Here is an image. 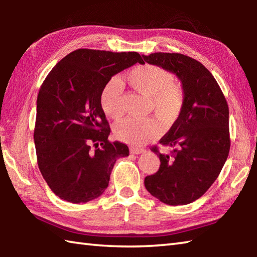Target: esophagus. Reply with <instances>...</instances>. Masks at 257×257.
I'll return each instance as SVG.
<instances>
[{
	"label": "esophagus",
	"mask_w": 257,
	"mask_h": 257,
	"mask_svg": "<svg viewBox=\"0 0 257 257\" xmlns=\"http://www.w3.org/2000/svg\"><path fill=\"white\" fill-rule=\"evenodd\" d=\"M145 152V150H143V149H136V147H132V149H130V153H133V154H142V153H144Z\"/></svg>",
	"instance_id": "34e87169"
}]
</instances>
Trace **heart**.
Masks as SVG:
<instances>
[{"label": "heart", "mask_w": 257, "mask_h": 257, "mask_svg": "<svg viewBox=\"0 0 257 257\" xmlns=\"http://www.w3.org/2000/svg\"><path fill=\"white\" fill-rule=\"evenodd\" d=\"M133 89L150 97L151 108L164 123L175 120L184 105V90L173 82V77L163 68L153 64H141L125 75ZM102 110L112 119L123 114V94L121 82L113 78L103 87L99 96ZM160 133L154 119H124L115 125L114 135L119 141L130 145H143Z\"/></svg>", "instance_id": "b5f03b06"}]
</instances>
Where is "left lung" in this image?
Wrapping results in <instances>:
<instances>
[{"mask_svg": "<svg viewBox=\"0 0 257 257\" xmlns=\"http://www.w3.org/2000/svg\"><path fill=\"white\" fill-rule=\"evenodd\" d=\"M145 62L178 77L184 105L160 144L171 154L160 158L159 171L145 178L149 193L168 205H186L205 194L220 175L230 150L229 107L214 77L195 59L180 53L143 55Z\"/></svg>", "mask_w": 257, "mask_h": 257, "instance_id": "1", "label": "left lung"}]
</instances>
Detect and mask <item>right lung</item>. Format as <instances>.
<instances>
[{"label":"right lung","mask_w":257,"mask_h":257,"mask_svg":"<svg viewBox=\"0 0 257 257\" xmlns=\"http://www.w3.org/2000/svg\"><path fill=\"white\" fill-rule=\"evenodd\" d=\"M137 52L80 49L56 63L37 96L34 142L40 171L51 190L79 204L107 188L115 161L129 155L111 129L99 96L111 78L135 63Z\"/></svg>","instance_id":"add662e5"}]
</instances>
